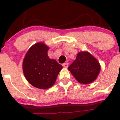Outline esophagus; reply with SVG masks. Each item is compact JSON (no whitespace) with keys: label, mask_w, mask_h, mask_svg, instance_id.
Segmentation results:
<instances>
[{"label":"esophagus","mask_w":120,"mask_h":120,"mask_svg":"<svg viewBox=\"0 0 120 120\" xmlns=\"http://www.w3.org/2000/svg\"><path fill=\"white\" fill-rule=\"evenodd\" d=\"M62 65H63V67L64 68H67L68 67V63H64L62 64Z\"/></svg>","instance_id":"esophagus-1"}]
</instances>
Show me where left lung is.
I'll return each mask as SVG.
<instances>
[{
  "mask_svg": "<svg viewBox=\"0 0 120 120\" xmlns=\"http://www.w3.org/2000/svg\"><path fill=\"white\" fill-rule=\"evenodd\" d=\"M101 69L100 63L86 51L77 53L76 59L68 67L75 79L82 84H89L97 79Z\"/></svg>",
  "mask_w": 120,
  "mask_h": 120,
  "instance_id": "obj_1",
  "label": "left lung"
}]
</instances>
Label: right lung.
I'll list each match as a JSON object with an SVG mask.
<instances>
[{
  "instance_id": "obj_1",
  "label": "right lung",
  "mask_w": 120,
  "mask_h": 120,
  "mask_svg": "<svg viewBox=\"0 0 120 120\" xmlns=\"http://www.w3.org/2000/svg\"><path fill=\"white\" fill-rule=\"evenodd\" d=\"M49 47L43 42L32 45L25 55L23 71L25 78L34 87L45 90L55 84L62 66L48 56Z\"/></svg>"
}]
</instances>
